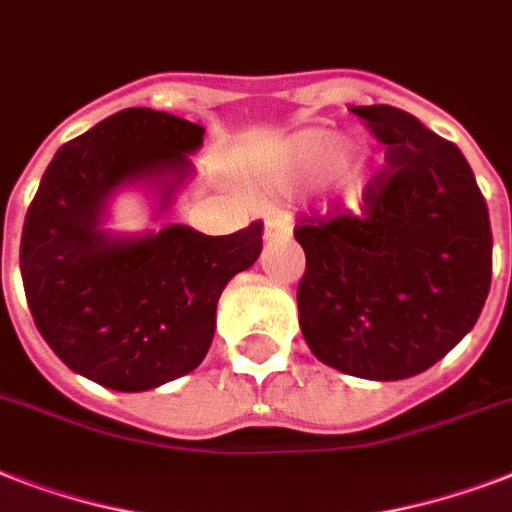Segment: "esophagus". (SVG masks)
Instances as JSON below:
<instances>
[{
  "mask_svg": "<svg viewBox=\"0 0 512 512\" xmlns=\"http://www.w3.org/2000/svg\"><path fill=\"white\" fill-rule=\"evenodd\" d=\"M292 231V220H289L287 212H273L265 220V239H273V236H284V233Z\"/></svg>",
  "mask_w": 512,
  "mask_h": 512,
  "instance_id": "obj_1",
  "label": "esophagus"
}]
</instances>
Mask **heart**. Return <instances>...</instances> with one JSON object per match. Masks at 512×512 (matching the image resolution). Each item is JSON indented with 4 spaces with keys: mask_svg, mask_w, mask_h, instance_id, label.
Segmentation results:
<instances>
[{
    "mask_svg": "<svg viewBox=\"0 0 512 512\" xmlns=\"http://www.w3.org/2000/svg\"><path fill=\"white\" fill-rule=\"evenodd\" d=\"M281 170L292 180H316L327 175V188L337 201L356 207L374 175L369 151H345V138L332 130H305L281 156Z\"/></svg>",
    "mask_w": 512,
    "mask_h": 512,
    "instance_id": "b5f03b06",
    "label": "heart"
}]
</instances>
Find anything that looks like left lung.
<instances>
[{
  "label": "left lung",
  "instance_id": "8db88e82",
  "mask_svg": "<svg viewBox=\"0 0 512 512\" xmlns=\"http://www.w3.org/2000/svg\"><path fill=\"white\" fill-rule=\"evenodd\" d=\"M385 143L361 215L295 228L300 329L313 356L364 380L425 372L468 335L492 284V225L454 143L393 106L350 108Z\"/></svg>",
  "mask_w": 512,
  "mask_h": 512
}]
</instances>
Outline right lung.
Here are the masks:
<instances>
[{
  "instance_id": "add662e5",
  "label": "right lung",
  "mask_w": 512,
  "mask_h": 512,
  "mask_svg": "<svg viewBox=\"0 0 512 512\" xmlns=\"http://www.w3.org/2000/svg\"><path fill=\"white\" fill-rule=\"evenodd\" d=\"M201 143V124L124 108L60 148L28 207L20 276L34 324L68 369L98 385L138 393L193 372L225 284L263 249L260 220L228 236L177 223L146 236L103 228L122 185H154L167 212Z\"/></svg>"
}]
</instances>
